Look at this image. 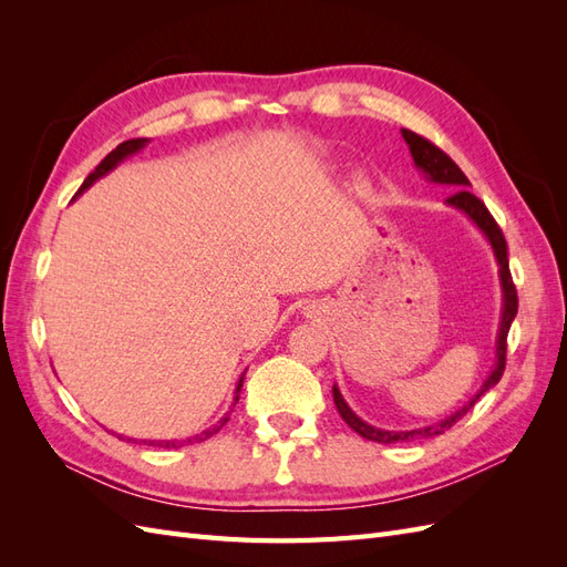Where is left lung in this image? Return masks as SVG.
Returning a JSON list of instances; mask_svg holds the SVG:
<instances>
[{"label":"left lung","mask_w":567,"mask_h":567,"mask_svg":"<svg viewBox=\"0 0 567 567\" xmlns=\"http://www.w3.org/2000/svg\"><path fill=\"white\" fill-rule=\"evenodd\" d=\"M404 142L409 146L411 158H414V165L421 169L423 177L433 184H442L452 188V196L447 198V205L452 208L461 210L466 215L473 225L485 234L487 244L492 246V252L496 257V265H499V284H502V321H499V333H496V352H494V369L489 371V375L485 379V383L480 385V390L473 394V398L463 404L461 409H456L454 414L444 416L442 421L433 423V425H423V427H414V431H385V427H375L367 421L359 419L354 411L348 406V402L342 400V394L338 390V385H333V402L338 414L342 416L354 433H359L362 437L371 440V442H381V444H394V442H404V440H416V437H433V435H442L444 431L461 419L466 416V411L473 409V404L483 398V394L499 383L504 367H506V338H508V329L513 319L518 315V293L516 286H513L511 271H508V248H506V238L496 225L494 217L489 215V210L485 208V203L480 200L477 196L471 194V182L468 177L461 173V167L447 156V153L440 151L435 144H431L427 140H423L421 134L411 132V130H402Z\"/></svg>","instance_id":"left-lung-1"}]
</instances>
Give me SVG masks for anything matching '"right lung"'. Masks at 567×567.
<instances>
[{
	"label": "right lung",
	"instance_id": "add662e5",
	"mask_svg": "<svg viewBox=\"0 0 567 567\" xmlns=\"http://www.w3.org/2000/svg\"><path fill=\"white\" fill-rule=\"evenodd\" d=\"M148 144V140H130V142H123L120 146H115L109 156L101 161L96 167H94V173L82 182V186L78 188V194L75 196H80L82 192H87V188L96 182V179H101V177H106L111 169H115L120 163H123L125 158H130V156H134V153H140L144 146ZM244 379H246V373H241V379H238V383H236V390H234V402H231V409L227 411L225 416H221L213 427H208V431H203V433H198V435H192V437H186V440H142L144 444H148V447H163V450H177V447H184V444H194V442H203V440H208V437H213L221 425H225L227 421H229V414L234 411V404L238 402V394H241V388H244ZM120 440H125L123 435H117ZM132 437H127V442H130ZM136 442V440H134Z\"/></svg>",
	"mask_w": 567,
	"mask_h": 567
}]
</instances>
